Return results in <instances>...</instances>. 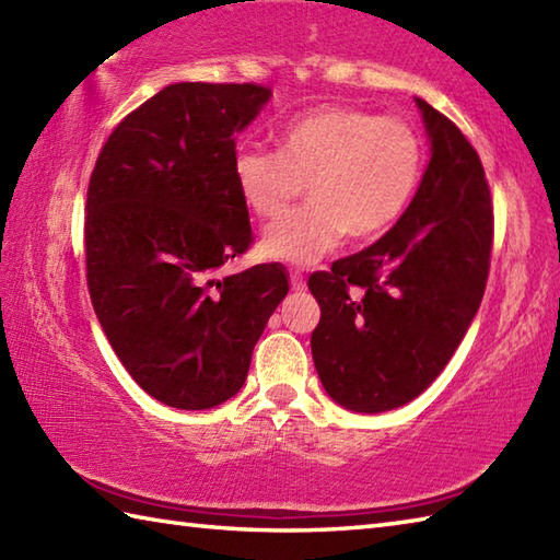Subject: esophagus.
<instances>
[{"mask_svg":"<svg viewBox=\"0 0 560 560\" xmlns=\"http://www.w3.org/2000/svg\"><path fill=\"white\" fill-rule=\"evenodd\" d=\"M291 289L293 291H305V277L299 269L291 271Z\"/></svg>","mask_w":560,"mask_h":560,"instance_id":"1","label":"esophagus"}]
</instances>
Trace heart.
Returning <instances> with one entry per match:
<instances>
[{"label": "heart", "mask_w": 560, "mask_h": 560, "mask_svg": "<svg viewBox=\"0 0 560 560\" xmlns=\"http://www.w3.org/2000/svg\"><path fill=\"white\" fill-rule=\"evenodd\" d=\"M279 151L243 144L233 153V180L247 209L273 219L312 185L311 201L273 221L261 253L313 265L343 233L368 243L401 221L425 175V144L416 129L351 105H319L291 117L277 135Z\"/></svg>", "instance_id": "obj_1"}]
</instances>
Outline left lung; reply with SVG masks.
<instances>
[{
    "instance_id": "left-lung-1",
    "label": "left lung",
    "mask_w": 560,
    "mask_h": 560,
    "mask_svg": "<svg viewBox=\"0 0 560 560\" xmlns=\"http://www.w3.org/2000/svg\"><path fill=\"white\" fill-rule=\"evenodd\" d=\"M416 103L433 156L409 211L377 243L307 279L319 303L317 375L361 413L397 409L443 373L489 281L493 201L479 153L443 113Z\"/></svg>"
}]
</instances>
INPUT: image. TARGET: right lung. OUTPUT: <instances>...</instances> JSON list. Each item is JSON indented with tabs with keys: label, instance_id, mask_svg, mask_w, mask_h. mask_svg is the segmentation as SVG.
I'll return each mask as SVG.
<instances>
[{
	"label": "right lung",
	"instance_id": "right-lung-1",
	"mask_svg": "<svg viewBox=\"0 0 560 560\" xmlns=\"http://www.w3.org/2000/svg\"><path fill=\"white\" fill-rule=\"evenodd\" d=\"M269 96L261 83L165 86L113 129L91 173L93 311L135 383L175 409H211L243 387L289 293L277 261L219 277L253 245L233 153Z\"/></svg>",
	"mask_w": 560,
	"mask_h": 560
}]
</instances>
